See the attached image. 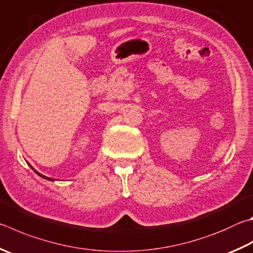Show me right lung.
Returning <instances> with one entry per match:
<instances>
[{"instance_id": "obj_1", "label": "right lung", "mask_w": 253, "mask_h": 253, "mask_svg": "<svg viewBox=\"0 0 253 253\" xmlns=\"http://www.w3.org/2000/svg\"><path fill=\"white\" fill-rule=\"evenodd\" d=\"M32 169H33V170H34V171H35L36 173H38V174H39V176H41V177H42V178H44V179H47V180H54V179H50V178H48V177H45V176H43V174H41L40 172H38V171H36L34 168H32Z\"/></svg>"}]
</instances>
